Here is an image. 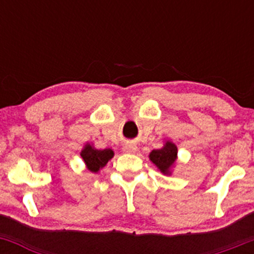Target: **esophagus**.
<instances>
[{
    "mask_svg": "<svg viewBox=\"0 0 254 254\" xmlns=\"http://www.w3.org/2000/svg\"><path fill=\"white\" fill-rule=\"evenodd\" d=\"M123 150L125 153H129V154H135L137 151V145L133 143H127L124 145Z\"/></svg>",
    "mask_w": 254,
    "mask_h": 254,
    "instance_id": "1",
    "label": "esophagus"
}]
</instances>
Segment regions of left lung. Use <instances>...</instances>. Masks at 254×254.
I'll list each match as a JSON object with an SVG mask.
<instances>
[{
  "mask_svg": "<svg viewBox=\"0 0 254 254\" xmlns=\"http://www.w3.org/2000/svg\"><path fill=\"white\" fill-rule=\"evenodd\" d=\"M149 160L156 166L157 170L165 176H171L172 170L176 166L178 160V148L173 142L167 139L165 141L164 147L160 149L150 151Z\"/></svg>",
  "mask_w": 254,
  "mask_h": 254,
  "instance_id": "8db88e82",
  "label": "left lung"
}]
</instances>
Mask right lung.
Returning a JSON list of instances; mask_svg holds the SVG:
<instances>
[{"label": "right lung", "mask_w": 254, "mask_h": 254, "mask_svg": "<svg viewBox=\"0 0 254 254\" xmlns=\"http://www.w3.org/2000/svg\"><path fill=\"white\" fill-rule=\"evenodd\" d=\"M80 154L82 156L87 170L93 172V173H98L115 156V153L110 148H107V149H97L92 143L84 144Z\"/></svg>", "instance_id": "add662e5"}]
</instances>
